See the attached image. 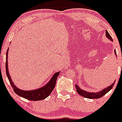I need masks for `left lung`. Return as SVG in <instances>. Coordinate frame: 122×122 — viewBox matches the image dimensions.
Instances as JSON below:
<instances>
[{"mask_svg":"<svg viewBox=\"0 0 122 122\" xmlns=\"http://www.w3.org/2000/svg\"><path fill=\"white\" fill-rule=\"evenodd\" d=\"M106 37H107V38H109L110 40L113 41L112 39V37L111 36V35H109V33H108V32H107V30L106 31ZM114 52H115V54H116V56H117V54H116V51H114ZM114 83H115V82H114V83H112V84L110 86L106 87V89H103L101 91L98 92H93H93H86V90H82L80 87H79V86L76 84L75 86H76V89L77 92L79 93V94L80 95H81L82 97H84L87 98H89V99H98L102 97L103 96H104V95L106 94L108 92H109L110 90H111V89H112V87H114Z\"/></svg>","mask_w":122,"mask_h":122,"instance_id":"8db88e82","label":"left lung"}]
</instances>
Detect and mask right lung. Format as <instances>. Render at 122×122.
<instances>
[{"mask_svg":"<svg viewBox=\"0 0 122 122\" xmlns=\"http://www.w3.org/2000/svg\"><path fill=\"white\" fill-rule=\"evenodd\" d=\"M8 49L6 51V62H5V66H6V76L8 77V80H9L11 86L13 87L14 92L15 93L18 95L19 96L22 98L27 99V100H31V101H40L42 100L47 98L49 95L51 94L53 89H54L55 86H56V80L57 79L58 76L59 75L60 72L56 73L53 75V76L51 79V80L48 82L47 84L45 85V86H43L41 88L38 89L32 90H23L19 89L14 84L13 82L11 80L10 74L8 73V61H7V58H8Z\"/></svg>","mask_w":122,"mask_h":122,"instance_id":"obj_1","label":"right lung"}]
</instances>
